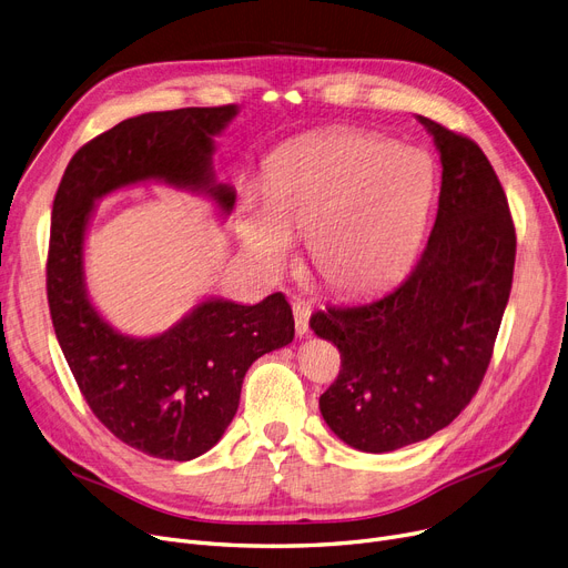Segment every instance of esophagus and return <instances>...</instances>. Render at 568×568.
I'll return each instance as SVG.
<instances>
[{
	"label": "esophagus",
	"mask_w": 568,
	"mask_h": 568,
	"mask_svg": "<svg viewBox=\"0 0 568 568\" xmlns=\"http://www.w3.org/2000/svg\"><path fill=\"white\" fill-rule=\"evenodd\" d=\"M292 313H294V329L296 336H308L311 334V304L304 300H294L292 302Z\"/></svg>",
	"instance_id": "esophagus-1"
}]
</instances>
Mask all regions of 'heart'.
<instances>
[{
	"label": "heart",
	"mask_w": 568,
	"mask_h": 568,
	"mask_svg": "<svg viewBox=\"0 0 568 568\" xmlns=\"http://www.w3.org/2000/svg\"><path fill=\"white\" fill-rule=\"evenodd\" d=\"M437 197V168L424 149L362 131L294 144L266 176V200L242 212L244 248L268 272L308 236L315 272L341 294L394 283L412 262Z\"/></svg>",
	"instance_id": "b5f03b06"
}]
</instances>
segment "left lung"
Instances as JSON below:
<instances>
[{
	"label": "left lung",
	"mask_w": 568,
	"mask_h": 568,
	"mask_svg": "<svg viewBox=\"0 0 568 568\" xmlns=\"http://www.w3.org/2000/svg\"><path fill=\"white\" fill-rule=\"evenodd\" d=\"M416 119L442 161L439 209L422 257L375 300L311 317L343 364L320 412L366 454L428 439L465 409L490 364L514 283L516 227L490 161L469 138Z\"/></svg>",
	"instance_id": "1"
}]
</instances>
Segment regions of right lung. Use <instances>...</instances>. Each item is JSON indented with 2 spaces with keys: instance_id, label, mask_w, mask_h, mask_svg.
Returning a JSON list of instances; mask_svg holds the SVG:
<instances>
[{
  "instance_id": "obj_1",
  "label": "right lung",
  "mask_w": 568,
  "mask_h": 568,
  "mask_svg": "<svg viewBox=\"0 0 568 568\" xmlns=\"http://www.w3.org/2000/svg\"><path fill=\"white\" fill-rule=\"evenodd\" d=\"M236 112L182 108L124 119L78 149L52 204L48 304L59 347L99 422L163 460H193L223 437L246 371L292 343V308L281 292L253 306L206 296L163 334H122L87 292V230L99 200L149 182L206 195L227 219L234 191L216 182L212 156Z\"/></svg>"
}]
</instances>
